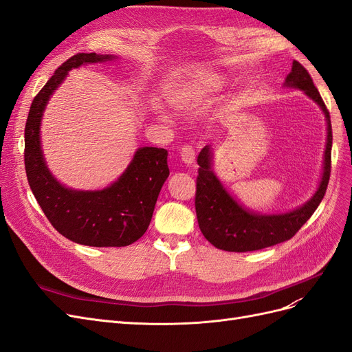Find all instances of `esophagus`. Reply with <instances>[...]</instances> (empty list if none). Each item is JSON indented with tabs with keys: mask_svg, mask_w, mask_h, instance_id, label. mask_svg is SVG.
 <instances>
[{
	"mask_svg": "<svg viewBox=\"0 0 352 352\" xmlns=\"http://www.w3.org/2000/svg\"><path fill=\"white\" fill-rule=\"evenodd\" d=\"M180 157H182V162L188 166H192L195 163V150L190 145H185L182 150H180Z\"/></svg>",
	"mask_w": 352,
	"mask_h": 352,
	"instance_id": "obj_1",
	"label": "esophagus"
}]
</instances>
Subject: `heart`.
<instances>
[{
  "label": "heart",
  "instance_id": "1",
  "mask_svg": "<svg viewBox=\"0 0 352 352\" xmlns=\"http://www.w3.org/2000/svg\"><path fill=\"white\" fill-rule=\"evenodd\" d=\"M221 88V80L216 74L204 73L185 82L177 83L170 89V102L179 110H192L210 101L212 94ZM162 119L167 120L168 114L164 110H160Z\"/></svg>",
  "mask_w": 352,
  "mask_h": 352
}]
</instances>
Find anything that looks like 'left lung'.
Here are the masks:
<instances>
[{
    "label": "left lung",
    "mask_w": 352,
    "mask_h": 352,
    "mask_svg": "<svg viewBox=\"0 0 352 352\" xmlns=\"http://www.w3.org/2000/svg\"><path fill=\"white\" fill-rule=\"evenodd\" d=\"M286 87L304 91L323 110L327 120V142L324 150V167L320 185L310 201L285 214H260L245 210L233 199L220 180L212 173V153L206 145L198 155V176L195 192V210L198 225L204 238L216 248L230 252L257 251L291 239L313 216L320 204L330 177L332 163V124L324 101L314 87L310 73L301 63L294 61L292 70L285 80Z\"/></svg>",
    "instance_id": "1"
}]
</instances>
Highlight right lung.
Returning <instances> with one entry per match:
<instances>
[{"label": "right lung", "mask_w": 352, "mask_h": 352, "mask_svg": "<svg viewBox=\"0 0 352 352\" xmlns=\"http://www.w3.org/2000/svg\"><path fill=\"white\" fill-rule=\"evenodd\" d=\"M114 56L79 52L54 72L32 101L25 126V168L29 186L54 229L88 247H126L146 232L155 202L168 177L167 150L142 146L124 173L101 190H74L52 177L41 150L39 126L50 97L69 70Z\"/></svg>", "instance_id": "right-lung-1"}]
</instances>
